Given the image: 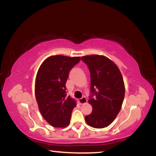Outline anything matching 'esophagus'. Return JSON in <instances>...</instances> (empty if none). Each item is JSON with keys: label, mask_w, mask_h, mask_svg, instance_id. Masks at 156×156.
<instances>
[{"label": "esophagus", "mask_w": 156, "mask_h": 156, "mask_svg": "<svg viewBox=\"0 0 156 156\" xmlns=\"http://www.w3.org/2000/svg\"><path fill=\"white\" fill-rule=\"evenodd\" d=\"M87 101V98L85 97H82V98H81V99H79V102H80V104H81V105H82V104H86Z\"/></svg>", "instance_id": "obj_1"}]
</instances>
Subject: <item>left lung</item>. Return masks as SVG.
Wrapping results in <instances>:
<instances>
[{"instance_id": "8db88e82", "label": "left lung", "mask_w": 156, "mask_h": 156, "mask_svg": "<svg viewBox=\"0 0 156 156\" xmlns=\"http://www.w3.org/2000/svg\"><path fill=\"white\" fill-rule=\"evenodd\" d=\"M81 59L91 76L89 103L92 112L85 116V121L91 127L103 129L113 122L121 110L125 94L122 75L118 67L102 55H87Z\"/></svg>"}]
</instances>
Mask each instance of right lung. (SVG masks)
Listing matches in <instances>:
<instances>
[{"instance_id":"right-lung-1","label":"right lung","mask_w":156,"mask_h":156,"mask_svg":"<svg viewBox=\"0 0 156 156\" xmlns=\"http://www.w3.org/2000/svg\"><path fill=\"white\" fill-rule=\"evenodd\" d=\"M81 57L54 55L47 58L38 69L35 97L42 116L51 126L63 128L69 124L76 104L66 92L70 70Z\"/></svg>"}]
</instances>
